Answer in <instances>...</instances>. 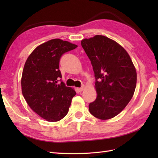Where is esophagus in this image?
Returning <instances> with one entry per match:
<instances>
[{"label": "esophagus", "instance_id": "34e87169", "mask_svg": "<svg viewBox=\"0 0 158 158\" xmlns=\"http://www.w3.org/2000/svg\"><path fill=\"white\" fill-rule=\"evenodd\" d=\"M83 89H84V87H83V86H82V87H81V88H77V90H78L79 92H82V91H83Z\"/></svg>", "mask_w": 158, "mask_h": 158}]
</instances>
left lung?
Wrapping results in <instances>:
<instances>
[{"label":"left lung","mask_w":158,"mask_h":158,"mask_svg":"<svg viewBox=\"0 0 158 158\" xmlns=\"http://www.w3.org/2000/svg\"><path fill=\"white\" fill-rule=\"evenodd\" d=\"M91 61L97 97L89 105L93 116L109 119L122 111L132 99L136 85V71L127 52L113 40L102 35L81 41Z\"/></svg>","instance_id":"8db88e82"}]
</instances>
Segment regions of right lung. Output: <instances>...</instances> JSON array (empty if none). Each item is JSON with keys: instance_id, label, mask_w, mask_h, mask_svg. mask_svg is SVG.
<instances>
[{"instance_id": "right-lung-1", "label": "right lung", "mask_w": 158, "mask_h": 158, "mask_svg": "<svg viewBox=\"0 0 158 158\" xmlns=\"http://www.w3.org/2000/svg\"><path fill=\"white\" fill-rule=\"evenodd\" d=\"M77 45L55 39L38 46L25 63L22 92L29 106L48 122H58L69 112L75 90L66 87L59 70L61 56Z\"/></svg>"}]
</instances>
